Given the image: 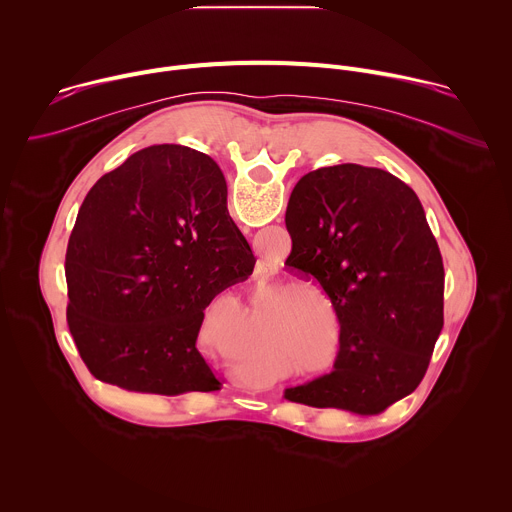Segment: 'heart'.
<instances>
[{"mask_svg":"<svg viewBox=\"0 0 512 512\" xmlns=\"http://www.w3.org/2000/svg\"><path fill=\"white\" fill-rule=\"evenodd\" d=\"M300 314H302V312H294V316H300Z\"/></svg>","mask_w":512,"mask_h":512,"instance_id":"obj_1","label":"heart"}]
</instances>
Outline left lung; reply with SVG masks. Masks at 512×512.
Listing matches in <instances>:
<instances>
[{"label":"left lung","instance_id":"obj_1","mask_svg":"<svg viewBox=\"0 0 512 512\" xmlns=\"http://www.w3.org/2000/svg\"><path fill=\"white\" fill-rule=\"evenodd\" d=\"M285 227V265L326 291L340 350L332 373L283 397L383 413L417 389L444 326V261L417 194L379 168H320L291 192Z\"/></svg>","mask_w":512,"mask_h":512}]
</instances>
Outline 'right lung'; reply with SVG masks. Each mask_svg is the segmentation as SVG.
<instances>
[{
    "label": "right lung",
    "mask_w": 512,
    "mask_h": 512,
    "mask_svg": "<svg viewBox=\"0 0 512 512\" xmlns=\"http://www.w3.org/2000/svg\"><path fill=\"white\" fill-rule=\"evenodd\" d=\"M66 322L91 375L125 391L210 393L206 306L255 267L216 162L152 145L87 194L66 251Z\"/></svg>",
    "instance_id": "1"
}]
</instances>
